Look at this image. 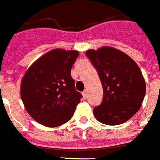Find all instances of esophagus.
<instances>
[{
  "label": "esophagus",
  "mask_w": 160,
  "mask_h": 160,
  "mask_svg": "<svg viewBox=\"0 0 160 160\" xmlns=\"http://www.w3.org/2000/svg\"><path fill=\"white\" fill-rule=\"evenodd\" d=\"M82 97H83V99H87V97H88V94H87V90H84V91L82 93Z\"/></svg>",
  "instance_id": "esophagus-1"
}]
</instances>
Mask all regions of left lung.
<instances>
[{
	"instance_id": "1",
	"label": "left lung",
	"mask_w": 160,
	"mask_h": 160,
	"mask_svg": "<svg viewBox=\"0 0 160 160\" xmlns=\"http://www.w3.org/2000/svg\"><path fill=\"white\" fill-rule=\"evenodd\" d=\"M86 55L100 76L103 101L94 109V118L107 125H118L138 112L146 94L141 69L128 54L109 46L88 49Z\"/></svg>"
}]
</instances>
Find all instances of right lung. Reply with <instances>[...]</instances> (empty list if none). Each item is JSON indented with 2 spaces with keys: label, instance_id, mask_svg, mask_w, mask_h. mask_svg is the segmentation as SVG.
Listing matches in <instances>:
<instances>
[{
  "label": "right lung",
  "instance_id": "right-lung-1",
  "mask_svg": "<svg viewBox=\"0 0 160 160\" xmlns=\"http://www.w3.org/2000/svg\"><path fill=\"white\" fill-rule=\"evenodd\" d=\"M78 54L77 50H50L25 72L21 81V99L37 123L58 127L72 118L82 97L71 76Z\"/></svg>",
  "mask_w": 160,
  "mask_h": 160
}]
</instances>
